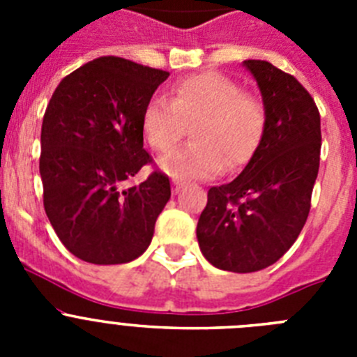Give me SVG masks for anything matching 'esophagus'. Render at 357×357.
<instances>
[{
    "label": "esophagus",
    "mask_w": 357,
    "mask_h": 357,
    "mask_svg": "<svg viewBox=\"0 0 357 357\" xmlns=\"http://www.w3.org/2000/svg\"><path fill=\"white\" fill-rule=\"evenodd\" d=\"M182 191V185L178 182H173V195H178Z\"/></svg>",
    "instance_id": "34e87169"
}]
</instances>
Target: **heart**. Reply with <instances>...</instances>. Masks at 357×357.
Here are the masks:
<instances>
[{
	"instance_id": "b5f03b06",
	"label": "heart",
	"mask_w": 357,
	"mask_h": 357,
	"mask_svg": "<svg viewBox=\"0 0 357 357\" xmlns=\"http://www.w3.org/2000/svg\"><path fill=\"white\" fill-rule=\"evenodd\" d=\"M195 144L160 159L159 168L173 181H207L234 169L254 155L264 128L259 100L243 94L234 80L202 73L173 85L169 100L153 96L141 110V132L150 148L169 151L185 127Z\"/></svg>"
}]
</instances>
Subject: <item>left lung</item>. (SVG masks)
Returning <instances> with one entry per match:
<instances>
[{
    "label": "left lung",
    "mask_w": 357,
    "mask_h": 357,
    "mask_svg": "<svg viewBox=\"0 0 357 357\" xmlns=\"http://www.w3.org/2000/svg\"><path fill=\"white\" fill-rule=\"evenodd\" d=\"M263 96L254 155L229 184L211 188L197 238L213 266L234 273L272 266L301 234L320 166V114L301 82L266 61H245Z\"/></svg>",
    "instance_id": "obj_1"
}]
</instances>
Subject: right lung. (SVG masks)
<instances>
[{"mask_svg": "<svg viewBox=\"0 0 357 357\" xmlns=\"http://www.w3.org/2000/svg\"><path fill=\"white\" fill-rule=\"evenodd\" d=\"M169 73L118 56H100L59 84L44 112L39 172L44 211L75 257L93 264L137 259L172 197L153 172L139 185L123 182L150 162L141 110Z\"/></svg>", "mask_w": 357, "mask_h": 357, "instance_id": "add662e5", "label": "right lung"}]
</instances>
